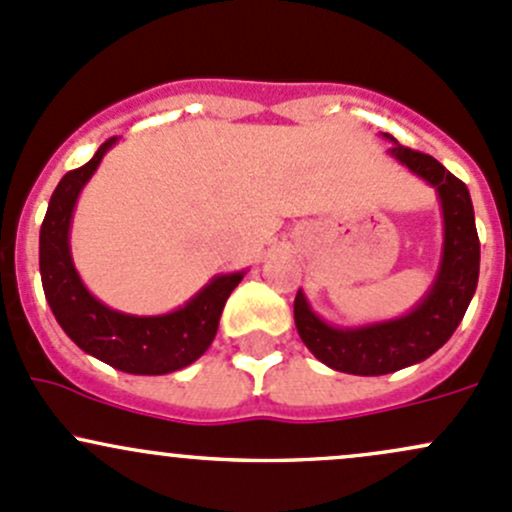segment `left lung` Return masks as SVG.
<instances>
[{"label":"left lung","instance_id":"1","mask_svg":"<svg viewBox=\"0 0 512 512\" xmlns=\"http://www.w3.org/2000/svg\"><path fill=\"white\" fill-rule=\"evenodd\" d=\"M383 137L395 144L390 149L392 157L437 188L444 213V250L437 279L427 297L410 314L383 324L358 328L328 326L311 311L309 301L299 289L294 299V321L304 346L328 368L351 375L395 373L439 351L469 309L481 265V242L464 181L456 179L429 154L402 147L390 134Z\"/></svg>","mask_w":512,"mask_h":512}]
</instances>
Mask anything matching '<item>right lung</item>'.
Returning <instances> with one entry per match:
<instances>
[{
  "mask_svg": "<svg viewBox=\"0 0 512 512\" xmlns=\"http://www.w3.org/2000/svg\"><path fill=\"white\" fill-rule=\"evenodd\" d=\"M115 142L110 137L88 164L68 171L48 201L39 235L43 294L58 324L85 353L122 373L166 375L208 351L225 301L245 272L218 274L188 304L161 316L122 314L95 299L75 270L68 233L80 191Z\"/></svg>",
  "mask_w": 512,
  "mask_h": 512,
  "instance_id": "1",
  "label": "right lung"
}]
</instances>
